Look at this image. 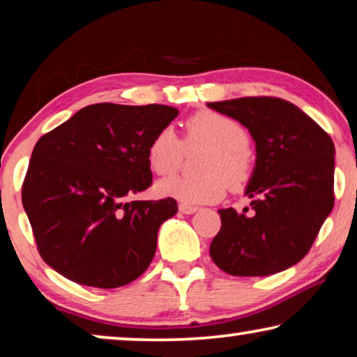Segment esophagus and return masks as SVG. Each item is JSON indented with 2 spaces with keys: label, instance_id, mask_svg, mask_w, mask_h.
<instances>
[{
  "label": "esophagus",
  "instance_id": "obj_1",
  "mask_svg": "<svg viewBox=\"0 0 357 357\" xmlns=\"http://www.w3.org/2000/svg\"><path fill=\"white\" fill-rule=\"evenodd\" d=\"M178 211L183 213V214H193L198 211L197 206H192V204H185V203H180L178 204Z\"/></svg>",
  "mask_w": 357,
  "mask_h": 357
}]
</instances>
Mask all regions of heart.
<instances>
[{"mask_svg": "<svg viewBox=\"0 0 357 357\" xmlns=\"http://www.w3.org/2000/svg\"><path fill=\"white\" fill-rule=\"evenodd\" d=\"M188 146H208L204 155L203 177H172L155 185L159 197L175 198L185 204L214 203L224 197L226 182L238 187L250 177L252 155L247 130L231 116L204 110L188 119ZM148 164L158 175H170L178 169L183 158V143L174 128L164 126L148 146Z\"/></svg>", "mask_w": 357, "mask_h": 357, "instance_id": "b5f03b06", "label": "heart"}]
</instances>
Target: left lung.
<instances>
[{
  "label": "left lung",
  "instance_id": "left-lung-1",
  "mask_svg": "<svg viewBox=\"0 0 357 357\" xmlns=\"http://www.w3.org/2000/svg\"><path fill=\"white\" fill-rule=\"evenodd\" d=\"M255 141L245 188L250 208L219 209L221 229L209 255L232 276H270L310 250L335 204V144L309 115L278 97L209 102Z\"/></svg>",
  "mask_w": 357,
  "mask_h": 357
}]
</instances>
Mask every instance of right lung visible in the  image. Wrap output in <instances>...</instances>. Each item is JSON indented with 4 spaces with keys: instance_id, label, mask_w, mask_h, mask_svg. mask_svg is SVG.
Returning <instances> with one entry per match:
<instances>
[{
    "instance_id": "add662e5",
    "label": "right lung",
    "mask_w": 357,
    "mask_h": 357,
    "mask_svg": "<svg viewBox=\"0 0 357 357\" xmlns=\"http://www.w3.org/2000/svg\"><path fill=\"white\" fill-rule=\"evenodd\" d=\"M178 110L87 105L32 151L22 204L43 261L82 286L114 289L148 270L174 198L126 202L151 187L148 146Z\"/></svg>"
}]
</instances>
